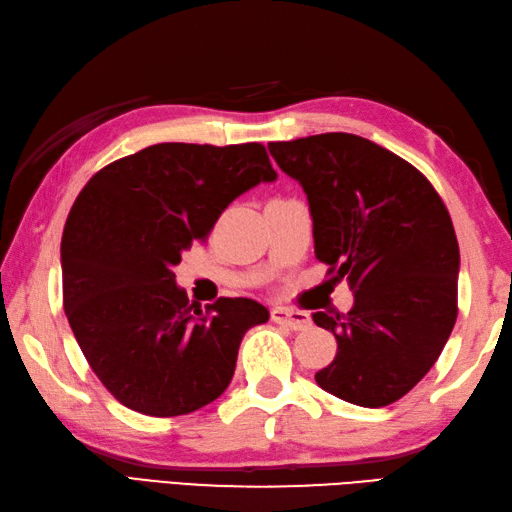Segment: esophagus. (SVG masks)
I'll return each instance as SVG.
<instances>
[{
	"mask_svg": "<svg viewBox=\"0 0 512 512\" xmlns=\"http://www.w3.org/2000/svg\"><path fill=\"white\" fill-rule=\"evenodd\" d=\"M271 320L278 322V325H287L294 331H302L311 325V316L307 311L289 309V307H274L271 309Z\"/></svg>",
	"mask_w": 512,
	"mask_h": 512,
	"instance_id": "esophagus-1",
	"label": "esophagus"
}]
</instances>
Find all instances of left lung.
Instances as JSON below:
<instances>
[{
	"label": "left lung",
	"mask_w": 512,
	"mask_h": 512,
	"mask_svg": "<svg viewBox=\"0 0 512 512\" xmlns=\"http://www.w3.org/2000/svg\"><path fill=\"white\" fill-rule=\"evenodd\" d=\"M307 194L316 258L347 278V316L314 314L338 351L316 382L380 409L409 393L440 358L457 318L460 247L429 179L398 154L347 132L269 143Z\"/></svg>",
	"instance_id": "8db88e82"
}]
</instances>
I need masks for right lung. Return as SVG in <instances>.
Instances as JSON below:
<instances>
[{
	"mask_svg": "<svg viewBox=\"0 0 512 512\" xmlns=\"http://www.w3.org/2000/svg\"><path fill=\"white\" fill-rule=\"evenodd\" d=\"M265 145L156 143L99 170L61 236L64 309L90 369L128 409L174 417L221 395L269 320L252 298L194 309L172 267L236 196L274 181Z\"/></svg>",
	"mask_w": 512,
	"mask_h": 512,
	"instance_id": "right-lung-1",
	"label": "right lung"
}]
</instances>
